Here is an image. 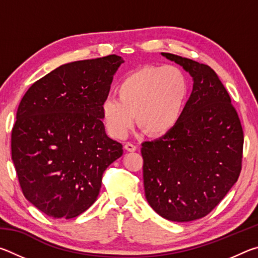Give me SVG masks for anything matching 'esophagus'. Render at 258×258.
<instances>
[{"instance_id":"obj_1","label":"esophagus","mask_w":258,"mask_h":258,"mask_svg":"<svg viewBox=\"0 0 258 258\" xmlns=\"http://www.w3.org/2000/svg\"><path fill=\"white\" fill-rule=\"evenodd\" d=\"M124 148H125V150H127V151H130V152H133V151L137 150V147H135L134 145H132V143H130V142L125 143Z\"/></svg>"}]
</instances>
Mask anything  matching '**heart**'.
<instances>
[{
  "label": "heart",
  "instance_id": "obj_1",
  "mask_svg": "<svg viewBox=\"0 0 258 258\" xmlns=\"http://www.w3.org/2000/svg\"><path fill=\"white\" fill-rule=\"evenodd\" d=\"M190 85L175 66H145L124 77L108 97L100 116L110 137L123 139L137 124L151 135L163 137L176 127L184 112Z\"/></svg>",
  "mask_w": 258,
  "mask_h": 258
}]
</instances>
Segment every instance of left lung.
<instances>
[{"label": "left lung", "instance_id": "obj_1", "mask_svg": "<svg viewBox=\"0 0 258 258\" xmlns=\"http://www.w3.org/2000/svg\"><path fill=\"white\" fill-rule=\"evenodd\" d=\"M161 55L189 73L194 86L176 127L142 143L145 194L161 217L190 222L211 213L237 182L243 132L228 91L211 67Z\"/></svg>", "mask_w": 258, "mask_h": 258}]
</instances>
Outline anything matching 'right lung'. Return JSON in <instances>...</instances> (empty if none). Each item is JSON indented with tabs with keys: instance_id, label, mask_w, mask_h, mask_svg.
Instances as JSON below:
<instances>
[{
	"instance_id": "add662e5",
	"label": "right lung",
	"mask_w": 258,
	"mask_h": 258,
	"mask_svg": "<svg viewBox=\"0 0 258 258\" xmlns=\"http://www.w3.org/2000/svg\"><path fill=\"white\" fill-rule=\"evenodd\" d=\"M124 60L74 61L35 82L19 103L11 155L25 198L47 216L73 218L97 200L102 174L123 155L100 106Z\"/></svg>"
}]
</instances>
